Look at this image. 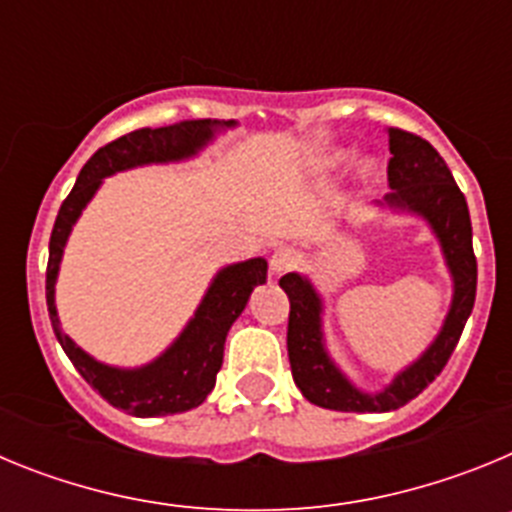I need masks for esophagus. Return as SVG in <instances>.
<instances>
[{"mask_svg": "<svg viewBox=\"0 0 512 512\" xmlns=\"http://www.w3.org/2000/svg\"><path fill=\"white\" fill-rule=\"evenodd\" d=\"M269 266H271V274H287L289 269H295L297 266V253L292 251V248H277V251L271 253L269 259Z\"/></svg>", "mask_w": 512, "mask_h": 512, "instance_id": "obj_1", "label": "esophagus"}]
</instances>
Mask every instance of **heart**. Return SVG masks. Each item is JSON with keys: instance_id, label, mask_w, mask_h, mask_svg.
<instances>
[{"instance_id": "b5f03b06", "label": "heart", "mask_w": 512, "mask_h": 512, "mask_svg": "<svg viewBox=\"0 0 512 512\" xmlns=\"http://www.w3.org/2000/svg\"><path fill=\"white\" fill-rule=\"evenodd\" d=\"M348 161H351V153H348V151L330 153L328 158H323V171H325V174H330V171H336V169H341V166H346ZM361 176H364V179H372L374 166L372 164L361 166Z\"/></svg>"}]
</instances>
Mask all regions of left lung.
Instances as JSON below:
<instances>
[{"label": "left lung", "instance_id": "8db88e82", "mask_svg": "<svg viewBox=\"0 0 512 512\" xmlns=\"http://www.w3.org/2000/svg\"><path fill=\"white\" fill-rule=\"evenodd\" d=\"M387 135L392 153L387 179L392 192L384 194L377 207L415 215L428 223L441 246L443 261L454 282V295L431 346L413 364L400 369L384 390L364 392L330 359L323 333V297L315 284L297 271H289L279 279V287L289 297L287 351L295 384L312 405L341 413H390L418 397L454 354L477 295L472 220L467 200L456 187L449 166L428 140L400 128H387Z\"/></svg>", "mask_w": 512, "mask_h": 512}]
</instances>
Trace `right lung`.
<instances>
[{
  "label": "right lung",
  "mask_w": 512,
  "mask_h": 512,
  "mask_svg": "<svg viewBox=\"0 0 512 512\" xmlns=\"http://www.w3.org/2000/svg\"><path fill=\"white\" fill-rule=\"evenodd\" d=\"M235 128V120H182L166 128H140L112 140L89 158L76 176L71 194L58 210L56 225L48 246L45 271V302L51 315L53 333L76 366V372L110 402L135 418L187 413L207 400L215 387L217 372L223 366L225 338L230 325L248 305V297L266 282V259H248L228 264L217 271L184 330L166 346V351L143 366H110L89 356L76 346L61 328L56 310V282L61 271L63 248L69 241L76 220L92 202L107 176L117 171L138 169L151 164H179L189 161L210 146L220 130Z\"/></svg>",
  "instance_id": "obj_1"
}]
</instances>
